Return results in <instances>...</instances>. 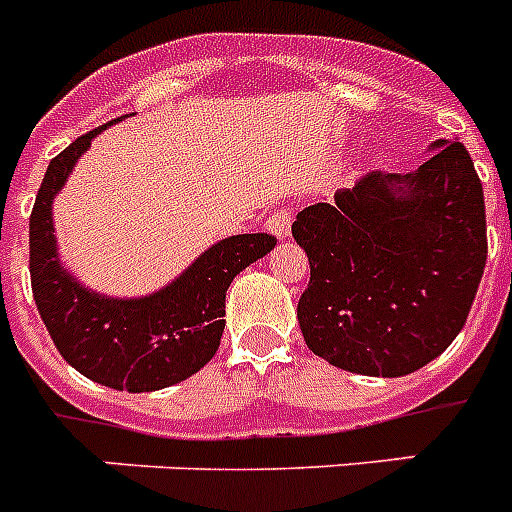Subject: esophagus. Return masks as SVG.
Here are the masks:
<instances>
[{"label": "esophagus", "instance_id": "esophagus-1", "mask_svg": "<svg viewBox=\"0 0 512 512\" xmlns=\"http://www.w3.org/2000/svg\"><path fill=\"white\" fill-rule=\"evenodd\" d=\"M265 231L270 236H276L278 242H284L289 231H292V215L286 210H278V213H270V218L265 220Z\"/></svg>", "mask_w": 512, "mask_h": 512}]
</instances>
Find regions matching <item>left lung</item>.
<instances>
[{"instance_id": "obj_1", "label": "left lung", "mask_w": 512, "mask_h": 512, "mask_svg": "<svg viewBox=\"0 0 512 512\" xmlns=\"http://www.w3.org/2000/svg\"><path fill=\"white\" fill-rule=\"evenodd\" d=\"M426 152L413 173H371L292 223L310 260L299 328L334 368L407 376L465 326L486 263L484 189L458 139Z\"/></svg>"}]
</instances>
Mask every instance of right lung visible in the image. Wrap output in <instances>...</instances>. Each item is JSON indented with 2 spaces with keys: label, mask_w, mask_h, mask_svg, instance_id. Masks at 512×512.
Listing matches in <instances>:
<instances>
[{
  "label": "right lung",
  "mask_w": 512,
  "mask_h": 512,
  "mask_svg": "<svg viewBox=\"0 0 512 512\" xmlns=\"http://www.w3.org/2000/svg\"><path fill=\"white\" fill-rule=\"evenodd\" d=\"M107 126L76 139L49 162L31 213V286L54 347L91 381L118 392H157L205 368L226 326V292L244 268L257 263L276 239L236 234L210 244L173 281L141 294L110 297L91 289L62 263L52 207L78 160Z\"/></svg>",
  "instance_id": "obj_1"
}]
</instances>
